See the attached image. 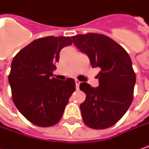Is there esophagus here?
<instances>
[{"mask_svg":"<svg viewBox=\"0 0 149 149\" xmlns=\"http://www.w3.org/2000/svg\"><path fill=\"white\" fill-rule=\"evenodd\" d=\"M79 84H80V82L79 81L78 79H75V85H76V89H79Z\"/></svg>","mask_w":149,"mask_h":149,"instance_id":"1","label":"esophagus"}]
</instances>
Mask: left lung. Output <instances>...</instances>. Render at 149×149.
I'll return each mask as SVG.
<instances>
[{
	"label": "left lung",
	"mask_w": 149,
	"mask_h": 149,
	"mask_svg": "<svg viewBox=\"0 0 149 149\" xmlns=\"http://www.w3.org/2000/svg\"><path fill=\"white\" fill-rule=\"evenodd\" d=\"M74 44L88 55L93 67H99V86L81 83L86 99L80 104L82 117L89 128L114 125L131 105L136 81L132 61L125 49L111 38L98 33L73 36Z\"/></svg>",
	"instance_id": "1"
}]
</instances>
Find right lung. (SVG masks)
Here are the masks:
<instances>
[{
	"mask_svg": "<svg viewBox=\"0 0 149 149\" xmlns=\"http://www.w3.org/2000/svg\"><path fill=\"white\" fill-rule=\"evenodd\" d=\"M72 42L70 37L41 38L20 50L12 61L9 74L12 99L35 125L49 127L58 123L75 91L74 79L52 77L61 50Z\"/></svg>",
	"mask_w": 149,
	"mask_h": 149,
	"instance_id": "right-lung-1",
	"label": "right lung"
}]
</instances>
